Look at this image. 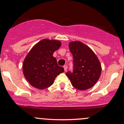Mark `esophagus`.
I'll list each match as a JSON object with an SVG mask.
<instances>
[{"label": "esophagus", "instance_id": "34e87169", "mask_svg": "<svg viewBox=\"0 0 124 124\" xmlns=\"http://www.w3.org/2000/svg\"><path fill=\"white\" fill-rule=\"evenodd\" d=\"M63 68H64V70L65 72L66 71V70H67V69H68V66H66V65H64V66H63Z\"/></svg>", "mask_w": 124, "mask_h": 124}]
</instances>
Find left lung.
<instances>
[{
	"label": "left lung",
	"mask_w": 124,
	"mask_h": 124,
	"mask_svg": "<svg viewBox=\"0 0 124 124\" xmlns=\"http://www.w3.org/2000/svg\"><path fill=\"white\" fill-rule=\"evenodd\" d=\"M73 56V71L66 73L72 85L78 90L84 91L96 84L101 73V65L97 56L86 45L81 42L69 43Z\"/></svg>",
	"instance_id": "left-lung-1"
}]
</instances>
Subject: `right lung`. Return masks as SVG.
<instances>
[{
	"label": "right lung",
	"mask_w": 124,
	"mask_h": 124,
	"mask_svg": "<svg viewBox=\"0 0 124 124\" xmlns=\"http://www.w3.org/2000/svg\"><path fill=\"white\" fill-rule=\"evenodd\" d=\"M58 40L43 39L36 43L26 56L23 72L32 86L43 89L51 86L55 78L64 72L53 54L61 47Z\"/></svg>",
	"instance_id": "1"
}]
</instances>
